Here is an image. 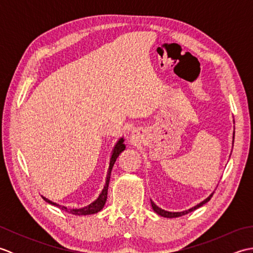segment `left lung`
Instances as JSON below:
<instances>
[{
    "mask_svg": "<svg viewBox=\"0 0 253 253\" xmlns=\"http://www.w3.org/2000/svg\"><path fill=\"white\" fill-rule=\"evenodd\" d=\"M234 138H235V131H234ZM212 196H213V195H211V196H210L209 198H207L206 200L202 201L201 203H199L198 206L193 207V208H191V209H189V210H187V211H184V212H168V211H165V210H162L161 208H159V207L157 206V204H155L153 201H151V204H152V208H153V210H154L155 212H157V213L159 214V215H161V216H164V217L173 218V217H179V216H182V215H186V214L190 213V212H192V211H195L196 209L202 207L203 204H206L208 201L211 200Z\"/></svg>",
    "mask_w": 253,
    "mask_h": 253,
    "instance_id": "1",
    "label": "left lung"
}]
</instances>
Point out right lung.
I'll return each mask as SVG.
<instances>
[{"label": "right lung", "instance_id": "1", "mask_svg": "<svg viewBox=\"0 0 253 253\" xmlns=\"http://www.w3.org/2000/svg\"><path fill=\"white\" fill-rule=\"evenodd\" d=\"M123 142H124V139L121 138L120 140H118V142L116 143V146L114 148V151H113L111 162H110V169H109V171H107L106 182H105V186L103 188V190H102L99 198L96 199L94 202L89 204L88 207H84L83 209H68V208L60 206V204H56L54 202H52V201L49 200V199H46L44 197H42V198H43L46 202H49V203L53 204V206H55V207H58V208L64 210V211L69 213V214H74V215H88V214H94V213H98L99 211H101V210L103 209V207H104L106 198H107V188H109V182H110V178H111L112 169H113V166H114V163L116 162V159L118 158V155H120L124 151V150H125V144H124Z\"/></svg>", "mask_w": 253, "mask_h": 253}]
</instances>
